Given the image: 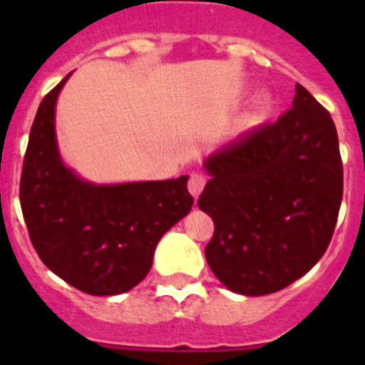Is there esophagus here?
Here are the masks:
<instances>
[{
	"mask_svg": "<svg viewBox=\"0 0 365 365\" xmlns=\"http://www.w3.org/2000/svg\"><path fill=\"white\" fill-rule=\"evenodd\" d=\"M206 185V177L202 173H192L188 179V190L193 197H199V193L202 192Z\"/></svg>",
	"mask_w": 365,
	"mask_h": 365,
	"instance_id": "34e87169",
	"label": "esophagus"
}]
</instances>
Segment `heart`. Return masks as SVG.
Instances as JSON below:
<instances>
[{"mask_svg": "<svg viewBox=\"0 0 365 365\" xmlns=\"http://www.w3.org/2000/svg\"><path fill=\"white\" fill-rule=\"evenodd\" d=\"M267 109V98L263 95L257 96L256 100H254V108H252V118H259L263 113H265Z\"/></svg>", "mask_w": 365, "mask_h": 365, "instance_id": "b5f03b06", "label": "heart"}]
</instances>
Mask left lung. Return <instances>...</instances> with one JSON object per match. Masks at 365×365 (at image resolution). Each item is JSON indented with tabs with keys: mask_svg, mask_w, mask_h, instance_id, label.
Masks as SVG:
<instances>
[{
	"mask_svg": "<svg viewBox=\"0 0 365 365\" xmlns=\"http://www.w3.org/2000/svg\"><path fill=\"white\" fill-rule=\"evenodd\" d=\"M199 208L215 230L205 256L234 292L263 296L307 274L327 250L344 168L327 109L296 83L292 108L210 155Z\"/></svg>",
	"mask_w": 365,
	"mask_h": 365,
	"instance_id": "left-lung-1",
	"label": "left lung"
}]
</instances>
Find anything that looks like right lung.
Instances as JSON below:
<instances>
[{
  "label": "right lung",
  "mask_w": 365,
  "mask_h": 365,
  "mask_svg": "<svg viewBox=\"0 0 365 365\" xmlns=\"http://www.w3.org/2000/svg\"><path fill=\"white\" fill-rule=\"evenodd\" d=\"M62 82L41 100L19 180V202L32 247L56 276L78 291L113 296L146 278L164 232L192 210L188 177L95 186L63 166L54 137Z\"/></svg>",
  "instance_id": "obj_1"
}]
</instances>
